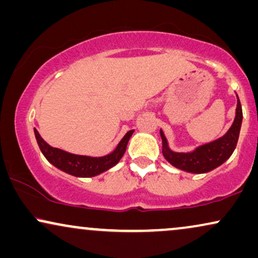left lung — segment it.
Masks as SVG:
<instances>
[{
	"label": "left lung",
	"mask_w": 258,
	"mask_h": 258,
	"mask_svg": "<svg viewBox=\"0 0 258 258\" xmlns=\"http://www.w3.org/2000/svg\"><path fill=\"white\" fill-rule=\"evenodd\" d=\"M238 97V96H237ZM243 120V110L240 101H237L236 118L232 126L227 131L226 135L221 138L214 140V142L208 143L206 145H202L198 148L195 151L189 153L172 152L168 148L167 139L161 131L162 137V152L165 159L176 168L181 170L194 172V174H202V172H208L217 167L223 164L225 161L230 158L234 149H236L238 138H239L240 126H242Z\"/></svg>",
	"instance_id": "8db88e82"
}]
</instances>
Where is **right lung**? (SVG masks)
Here are the masks:
<instances>
[{
  "mask_svg": "<svg viewBox=\"0 0 258 258\" xmlns=\"http://www.w3.org/2000/svg\"><path fill=\"white\" fill-rule=\"evenodd\" d=\"M133 130L126 133L121 142L119 143L118 148L105 157H86V156L73 155V153L65 152L63 150L52 148L41 138L37 130L34 128V135L37 138L38 145L40 148L42 155L54 167L63 170L68 174L78 176V177H91V176L99 175L101 172L108 170L113 165H115L126 151L127 143L131 138Z\"/></svg>",
  "mask_w": 258,
  "mask_h": 258,
  "instance_id": "1",
  "label": "right lung"
}]
</instances>
